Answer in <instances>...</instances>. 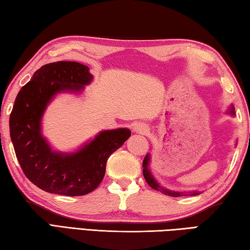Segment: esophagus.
<instances>
[{"label": "esophagus", "instance_id": "1", "mask_svg": "<svg viewBox=\"0 0 250 250\" xmlns=\"http://www.w3.org/2000/svg\"><path fill=\"white\" fill-rule=\"evenodd\" d=\"M133 130L135 132H138V133H141V134H144V133H146V132L148 131L147 125H144V124H141V122H140V124H136L133 126Z\"/></svg>", "mask_w": 250, "mask_h": 250}]
</instances>
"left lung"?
<instances>
[{"mask_svg":"<svg viewBox=\"0 0 250 250\" xmlns=\"http://www.w3.org/2000/svg\"><path fill=\"white\" fill-rule=\"evenodd\" d=\"M229 114L232 115V116H235V109H234V106H229ZM149 161H150V154H147L145 156V158L143 160V174H144V178L146 180V182L149 185L151 188H154L156 190H160V192H163L166 195H169V196H173V197H179V196H188V195H198L200 194L199 192H189V193H182V192H173V190H169V189H166L164 188H161L160 185L158 184L157 181L155 180V178L151 175L150 171L148 169V165H149Z\"/></svg>","mask_w":250,"mask_h":250,"instance_id":"1","label":"left lung"}]
</instances>
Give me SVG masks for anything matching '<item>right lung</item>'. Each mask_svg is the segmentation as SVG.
Here are the masks:
<instances>
[{
  "label": "right lung",
  "mask_w": 250,
  "mask_h": 250,
  "mask_svg": "<svg viewBox=\"0 0 250 250\" xmlns=\"http://www.w3.org/2000/svg\"><path fill=\"white\" fill-rule=\"evenodd\" d=\"M89 67L77 62L42 66L18 92L9 117L15 154L26 177L45 192L80 196L94 190L105 175L109 156L130 138L125 128L102 131L76 153L52 150L41 133L48 103L61 92H80L90 84Z\"/></svg>",
  "instance_id": "add662e5"
}]
</instances>
